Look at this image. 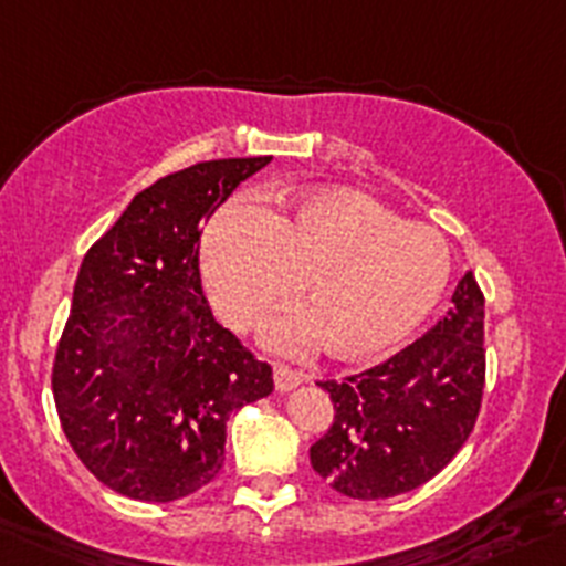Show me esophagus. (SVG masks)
I'll return each mask as SVG.
<instances>
[{
	"mask_svg": "<svg viewBox=\"0 0 566 566\" xmlns=\"http://www.w3.org/2000/svg\"><path fill=\"white\" fill-rule=\"evenodd\" d=\"M273 382H276L279 394H284V390H293L295 385L304 382V374L295 371V368H290V366H282V363H279V366L273 368Z\"/></svg>",
	"mask_w": 566,
	"mask_h": 566,
	"instance_id": "1",
	"label": "esophagus"
}]
</instances>
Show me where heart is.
I'll use <instances>...</instances> for the list:
<instances>
[{"mask_svg": "<svg viewBox=\"0 0 566 566\" xmlns=\"http://www.w3.org/2000/svg\"><path fill=\"white\" fill-rule=\"evenodd\" d=\"M450 271V245L432 226L405 223L357 192H310L279 211L237 200L203 237L206 287L234 329H251L304 282L314 310L265 326L279 352L318 340L337 357L388 352L436 310Z\"/></svg>", "mask_w": 566, "mask_h": 566, "instance_id": "heart-1", "label": "heart"}]
</instances>
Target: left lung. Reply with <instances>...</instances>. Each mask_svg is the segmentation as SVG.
Returning a JSON list of instances; mask_svg holds the SVG:
<instances>
[{"instance_id": "8db88e82", "label": "left lung", "mask_w": 566, "mask_h": 566, "mask_svg": "<svg viewBox=\"0 0 566 566\" xmlns=\"http://www.w3.org/2000/svg\"><path fill=\"white\" fill-rule=\"evenodd\" d=\"M483 307L478 279L463 273L452 307L419 340L368 371L318 382L335 416L310 463L337 494L396 497L458 455L483 402Z\"/></svg>"}]
</instances>
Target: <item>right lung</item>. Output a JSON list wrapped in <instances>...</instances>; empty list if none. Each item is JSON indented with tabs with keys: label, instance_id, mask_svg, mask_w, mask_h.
<instances>
[{
	"label": "right lung",
	"instance_id": "right-lung-1",
	"mask_svg": "<svg viewBox=\"0 0 566 566\" xmlns=\"http://www.w3.org/2000/svg\"><path fill=\"white\" fill-rule=\"evenodd\" d=\"M268 161L158 178L83 256L52 394L75 455L116 494L172 503L203 489L229 416L273 390V368L214 321L200 284V226Z\"/></svg>",
	"mask_w": 566,
	"mask_h": 566
}]
</instances>
